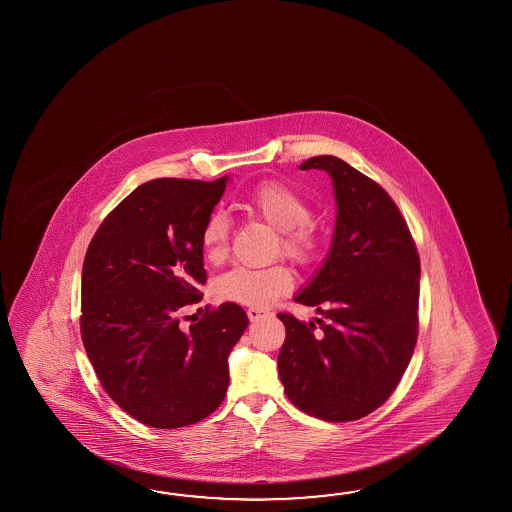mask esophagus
<instances>
[{
  "label": "esophagus",
  "instance_id": "34e87169",
  "mask_svg": "<svg viewBox=\"0 0 512 512\" xmlns=\"http://www.w3.org/2000/svg\"><path fill=\"white\" fill-rule=\"evenodd\" d=\"M269 315H271V313H267V311H261V309H254V307L247 309V316H249V320H251V322H258V320H263L265 316Z\"/></svg>",
  "mask_w": 512,
  "mask_h": 512
}]
</instances>
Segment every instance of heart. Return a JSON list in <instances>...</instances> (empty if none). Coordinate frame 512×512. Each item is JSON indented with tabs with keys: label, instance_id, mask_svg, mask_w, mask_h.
I'll use <instances>...</instances> for the list:
<instances>
[{
	"label": "heart",
	"instance_id": "b5f03b06",
	"mask_svg": "<svg viewBox=\"0 0 512 512\" xmlns=\"http://www.w3.org/2000/svg\"><path fill=\"white\" fill-rule=\"evenodd\" d=\"M245 207L254 218L278 230L276 252L298 265H307L315 258L318 234L311 223L313 208L300 192L280 181H265L252 190ZM230 219L223 210L208 214L199 243L210 263H219L229 254ZM293 271L276 263L263 269L236 267L218 280L216 291L221 300L265 309L293 289Z\"/></svg>",
	"mask_w": 512,
	"mask_h": 512
}]
</instances>
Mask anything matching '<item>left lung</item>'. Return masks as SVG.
<instances>
[{
	"mask_svg": "<svg viewBox=\"0 0 512 512\" xmlns=\"http://www.w3.org/2000/svg\"><path fill=\"white\" fill-rule=\"evenodd\" d=\"M302 170H326L337 227L324 267L294 298L316 307L304 324L280 313L285 342L278 373L289 401L329 423L366 417L386 403L412 359L419 333L421 261L392 197L333 155Z\"/></svg>",
	"mask_w": 512,
	"mask_h": 512,
	"instance_id": "obj_1",
	"label": "left lung"
}]
</instances>
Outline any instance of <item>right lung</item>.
Segmentation results:
<instances>
[{
  "instance_id": "1",
  "label": "right lung",
  "mask_w": 512,
  "mask_h": 512,
  "mask_svg": "<svg viewBox=\"0 0 512 512\" xmlns=\"http://www.w3.org/2000/svg\"><path fill=\"white\" fill-rule=\"evenodd\" d=\"M216 181L153 179L100 223L82 267L80 333L98 381L120 408L152 428L196 425L223 403L230 349L249 326L240 305L179 311L207 283L201 225L218 205Z\"/></svg>"
}]
</instances>
